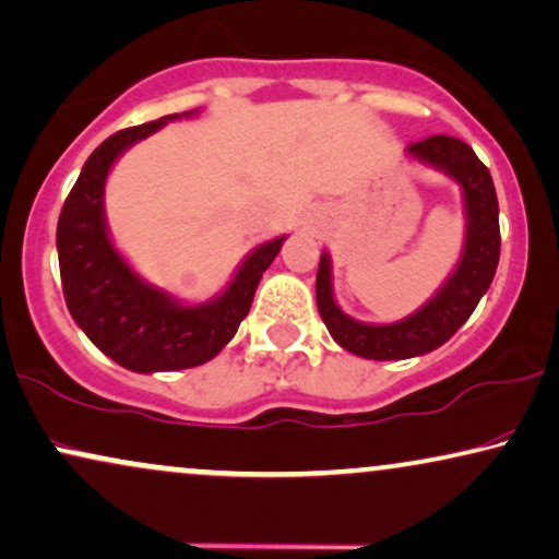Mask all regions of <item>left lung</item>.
I'll use <instances>...</instances> for the list:
<instances>
[{
  "label": "left lung",
  "instance_id": "1",
  "mask_svg": "<svg viewBox=\"0 0 559 559\" xmlns=\"http://www.w3.org/2000/svg\"><path fill=\"white\" fill-rule=\"evenodd\" d=\"M413 159L447 173L459 182L464 195L467 235L456 271L449 275L433 299L418 312L392 324H366L353 320L335 304L332 296L330 255L322 252L317 271V309L328 324L332 341L341 348L371 361H400L441 348L454 332L469 320L475 307L492 284L500 260L498 195L490 169L477 159L469 144L454 136H428L407 146Z\"/></svg>",
  "mask_w": 559,
  "mask_h": 559
}]
</instances>
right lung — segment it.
<instances>
[{
  "mask_svg": "<svg viewBox=\"0 0 559 559\" xmlns=\"http://www.w3.org/2000/svg\"><path fill=\"white\" fill-rule=\"evenodd\" d=\"M182 116L173 112L105 139L84 162L56 227L69 314L105 356L139 373L193 369L211 361L235 337L239 322L250 312L260 278L286 239L275 237L255 247L224 294L193 307H186L133 273L105 227V178L112 162L131 144Z\"/></svg>",
  "mask_w": 559,
  "mask_h": 559,
  "instance_id": "add662e5",
  "label": "right lung"
}]
</instances>
